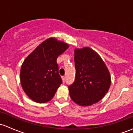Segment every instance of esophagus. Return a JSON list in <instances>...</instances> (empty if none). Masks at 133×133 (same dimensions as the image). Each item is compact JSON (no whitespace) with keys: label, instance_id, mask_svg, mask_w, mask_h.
Returning a JSON list of instances; mask_svg holds the SVG:
<instances>
[{"label":"esophagus","instance_id":"34e87169","mask_svg":"<svg viewBox=\"0 0 133 133\" xmlns=\"http://www.w3.org/2000/svg\"><path fill=\"white\" fill-rule=\"evenodd\" d=\"M62 81H63V82H65V77L64 76H62Z\"/></svg>","mask_w":133,"mask_h":133}]
</instances>
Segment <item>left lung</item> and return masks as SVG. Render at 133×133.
Listing matches in <instances>:
<instances>
[{"instance_id":"left-lung-1","label":"left lung","mask_w":133,"mask_h":133,"mask_svg":"<svg viewBox=\"0 0 133 133\" xmlns=\"http://www.w3.org/2000/svg\"><path fill=\"white\" fill-rule=\"evenodd\" d=\"M75 82L69 85L71 98L81 106H89L100 101L108 91L111 76L98 54L85 47L75 49Z\"/></svg>"}]
</instances>
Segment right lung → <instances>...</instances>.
<instances>
[{"label": "right lung", "instance_id": "1", "mask_svg": "<svg viewBox=\"0 0 133 133\" xmlns=\"http://www.w3.org/2000/svg\"><path fill=\"white\" fill-rule=\"evenodd\" d=\"M68 48L66 43L49 38L25 59L21 69V82L29 98L38 103L53 98L62 83L57 59Z\"/></svg>", "mask_w": 133, "mask_h": 133}]
</instances>
